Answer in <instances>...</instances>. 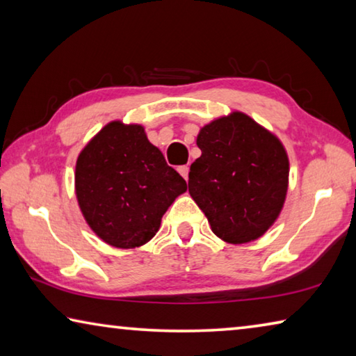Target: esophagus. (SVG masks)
<instances>
[{
  "label": "esophagus",
  "instance_id": "obj_1",
  "mask_svg": "<svg viewBox=\"0 0 356 356\" xmlns=\"http://www.w3.org/2000/svg\"><path fill=\"white\" fill-rule=\"evenodd\" d=\"M177 171L180 172V176H182L185 180H188V171H190L188 165H182V166H179V168H177Z\"/></svg>",
  "mask_w": 356,
  "mask_h": 356
}]
</instances>
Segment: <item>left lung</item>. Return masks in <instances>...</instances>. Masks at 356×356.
I'll return each instance as SVG.
<instances>
[{
    "label": "left lung",
    "mask_w": 356,
    "mask_h": 356,
    "mask_svg": "<svg viewBox=\"0 0 356 356\" xmlns=\"http://www.w3.org/2000/svg\"><path fill=\"white\" fill-rule=\"evenodd\" d=\"M201 156L188 191L215 236L229 243L256 240L273 225L287 193L289 160L278 138L243 113L201 129Z\"/></svg>",
    "instance_id": "obj_1"
}]
</instances>
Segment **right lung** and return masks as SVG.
I'll list each match as a JSON object with an SVG mask.
<instances>
[{"label":"right lung","instance_id":"1","mask_svg":"<svg viewBox=\"0 0 356 356\" xmlns=\"http://www.w3.org/2000/svg\"><path fill=\"white\" fill-rule=\"evenodd\" d=\"M75 190L84 218L104 242L135 248L155 236L186 182L141 125L114 120L78 155Z\"/></svg>","mask_w":356,"mask_h":356}]
</instances>
